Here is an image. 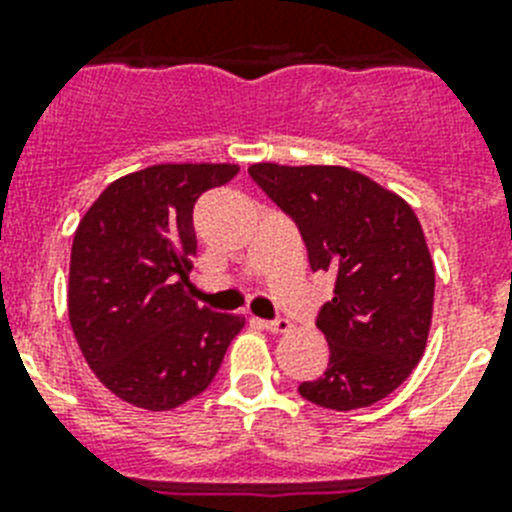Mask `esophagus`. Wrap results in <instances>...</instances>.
Masks as SVG:
<instances>
[{
    "mask_svg": "<svg viewBox=\"0 0 512 512\" xmlns=\"http://www.w3.org/2000/svg\"><path fill=\"white\" fill-rule=\"evenodd\" d=\"M264 328L271 330V333H287L292 328L287 318H274V320H264Z\"/></svg>",
    "mask_w": 512,
    "mask_h": 512,
    "instance_id": "1",
    "label": "esophagus"
}]
</instances>
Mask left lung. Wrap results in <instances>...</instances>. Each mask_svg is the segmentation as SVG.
Wrapping results in <instances>:
<instances>
[{"mask_svg": "<svg viewBox=\"0 0 512 512\" xmlns=\"http://www.w3.org/2000/svg\"><path fill=\"white\" fill-rule=\"evenodd\" d=\"M248 174L295 220L310 269L336 277L315 320L328 369L300 395L330 410L369 408L410 377L431 330L436 271L413 207L346 166L253 164Z\"/></svg>", "mask_w": 512, "mask_h": 512, "instance_id": "obj_1", "label": "left lung"}]
</instances>
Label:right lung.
<instances>
[{
  "label": "right lung",
  "instance_id": "right-lung-1",
  "mask_svg": "<svg viewBox=\"0 0 512 512\" xmlns=\"http://www.w3.org/2000/svg\"><path fill=\"white\" fill-rule=\"evenodd\" d=\"M235 164H158L122 176L81 217L69 320L99 382L143 410H174L210 387L243 318L187 295L194 202Z\"/></svg>",
  "mask_w": 512,
  "mask_h": 512
}]
</instances>
